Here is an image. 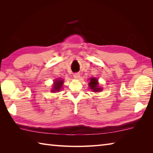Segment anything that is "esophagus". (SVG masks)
<instances>
[{
    "label": "esophagus",
    "instance_id": "34e87169",
    "mask_svg": "<svg viewBox=\"0 0 153 153\" xmlns=\"http://www.w3.org/2000/svg\"><path fill=\"white\" fill-rule=\"evenodd\" d=\"M74 77L75 79H78L79 77H80V74L79 73H75L74 74Z\"/></svg>",
    "mask_w": 153,
    "mask_h": 153
}]
</instances>
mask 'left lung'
<instances>
[{
  "mask_svg": "<svg viewBox=\"0 0 153 153\" xmlns=\"http://www.w3.org/2000/svg\"><path fill=\"white\" fill-rule=\"evenodd\" d=\"M89 86L90 89H91L93 92H100L101 91L102 88L99 87L98 80L95 77H91L90 78V82L89 83Z\"/></svg>",
  "mask_w": 153,
  "mask_h": 153,
  "instance_id": "left-lung-1",
  "label": "left lung"
}]
</instances>
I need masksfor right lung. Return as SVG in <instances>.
I'll return each mask as SVG.
<instances>
[{
    "label": "right lung",
    "mask_w": 153,
    "mask_h": 153,
    "mask_svg": "<svg viewBox=\"0 0 153 153\" xmlns=\"http://www.w3.org/2000/svg\"><path fill=\"white\" fill-rule=\"evenodd\" d=\"M64 83V81L61 79H56L55 82H54V85H53V89H52V92H58L60 91V89L62 87V85Z\"/></svg>",
    "instance_id": "add662e5"
}]
</instances>
